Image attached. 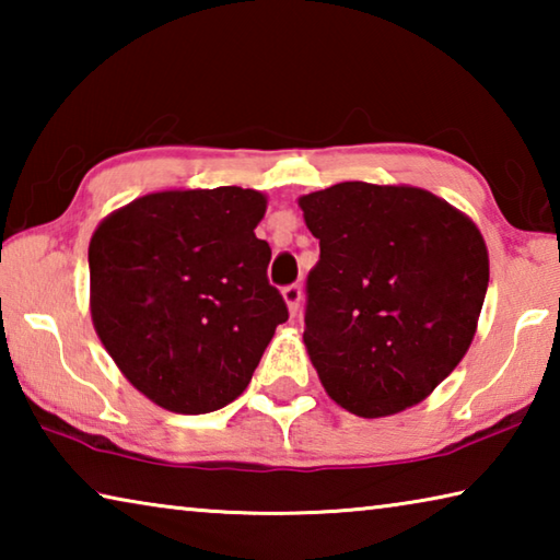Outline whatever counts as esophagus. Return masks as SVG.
Masks as SVG:
<instances>
[{
	"label": "esophagus",
	"instance_id": "obj_1",
	"mask_svg": "<svg viewBox=\"0 0 560 560\" xmlns=\"http://www.w3.org/2000/svg\"><path fill=\"white\" fill-rule=\"evenodd\" d=\"M281 293H283V301H287L291 314H296L299 303H301V283H289V287H283Z\"/></svg>",
	"mask_w": 560,
	"mask_h": 560
}]
</instances>
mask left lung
<instances>
[{
  "label": "left lung",
  "instance_id": "obj_1",
  "mask_svg": "<svg viewBox=\"0 0 560 560\" xmlns=\"http://www.w3.org/2000/svg\"><path fill=\"white\" fill-rule=\"evenodd\" d=\"M299 205L320 246L303 343L326 393L358 417L424 400L477 330L489 287L477 224L420 187L340 183Z\"/></svg>",
  "mask_w": 560,
  "mask_h": 560
}]
</instances>
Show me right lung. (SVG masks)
<instances>
[{"label": "right lung", "instance_id": "obj_1", "mask_svg": "<svg viewBox=\"0 0 560 560\" xmlns=\"http://www.w3.org/2000/svg\"><path fill=\"white\" fill-rule=\"evenodd\" d=\"M257 189H167L91 236V316L120 373L165 410L202 415L244 393L289 318L257 240Z\"/></svg>", "mask_w": 560, "mask_h": 560}]
</instances>
